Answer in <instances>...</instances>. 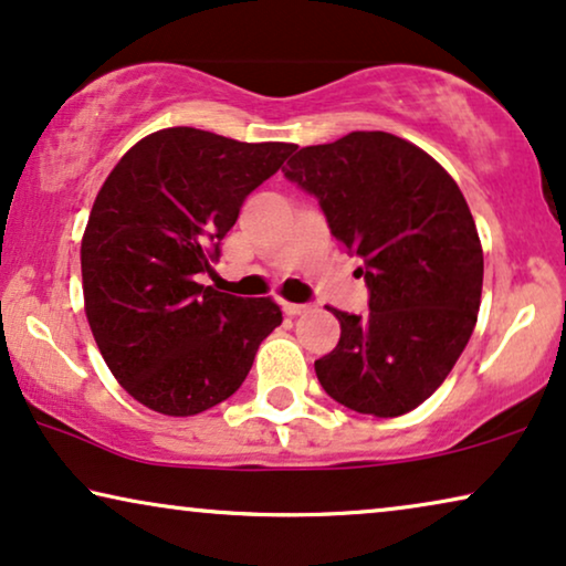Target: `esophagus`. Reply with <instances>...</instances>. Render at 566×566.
I'll return each mask as SVG.
<instances>
[{
    "label": "esophagus",
    "instance_id": "34e87169",
    "mask_svg": "<svg viewBox=\"0 0 566 566\" xmlns=\"http://www.w3.org/2000/svg\"><path fill=\"white\" fill-rule=\"evenodd\" d=\"M308 308V304H289V301H285L283 304V312L289 314V316H298V314H304Z\"/></svg>",
    "mask_w": 566,
    "mask_h": 566
}]
</instances>
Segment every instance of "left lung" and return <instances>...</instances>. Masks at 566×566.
I'll use <instances>...</instances> for the list:
<instances>
[{
    "mask_svg": "<svg viewBox=\"0 0 566 566\" xmlns=\"http://www.w3.org/2000/svg\"><path fill=\"white\" fill-rule=\"evenodd\" d=\"M293 151L285 177L319 200L370 293L368 314L332 308L339 343L314 363L316 378L360 415L412 412L476 324L484 254L467 198L430 154L384 130Z\"/></svg>",
    "mask_w": 566,
    "mask_h": 566,
    "instance_id": "left-lung-1",
    "label": "left lung"
}]
</instances>
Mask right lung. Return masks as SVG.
<instances>
[{"label": "right lung", "mask_w": 566, "mask_h": 566, "mask_svg": "<svg viewBox=\"0 0 566 566\" xmlns=\"http://www.w3.org/2000/svg\"><path fill=\"white\" fill-rule=\"evenodd\" d=\"M293 149L165 128L130 146L99 188L82 237L84 312L111 374L154 412L190 417L229 399L283 322L273 298L231 296L198 275Z\"/></svg>", "instance_id": "right-lung-1"}]
</instances>
